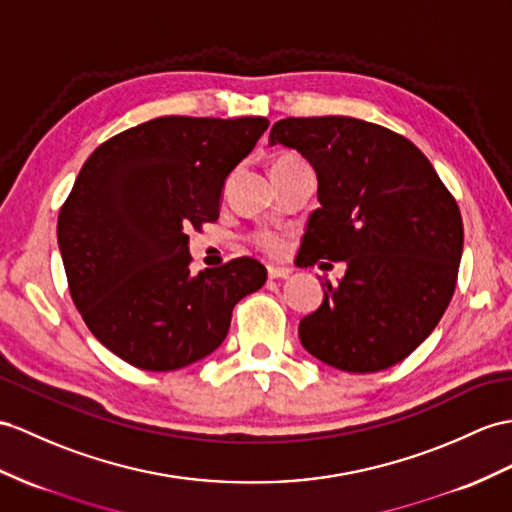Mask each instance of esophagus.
<instances>
[{
    "instance_id": "34e87169",
    "label": "esophagus",
    "mask_w": 512,
    "mask_h": 512,
    "mask_svg": "<svg viewBox=\"0 0 512 512\" xmlns=\"http://www.w3.org/2000/svg\"><path fill=\"white\" fill-rule=\"evenodd\" d=\"M267 273H269L271 280H284V278L291 276V269H289V267H276V265H271V267H267Z\"/></svg>"
}]
</instances>
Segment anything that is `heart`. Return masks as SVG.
<instances>
[{"mask_svg":"<svg viewBox=\"0 0 512 512\" xmlns=\"http://www.w3.org/2000/svg\"><path fill=\"white\" fill-rule=\"evenodd\" d=\"M291 162H299V160L293 156H278L273 160V165H291ZM252 241L258 249H263V252L269 256H280L284 252V236L276 230H258L252 234Z\"/></svg>","mask_w":512,"mask_h":512,"instance_id":"b5f03b06","label":"heart"}]
</instances>
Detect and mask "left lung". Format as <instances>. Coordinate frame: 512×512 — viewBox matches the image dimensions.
Returning <instances> with one entry per match:
<instances>
[{"mask_svg":"<svg viewBox=\"0 0 512 512\" xmlns=\"http://www.w3.org/2000/svg\"><path fill=\"white\" fill-rule=\"evenodd\" d=\"M271 145L297 149L317 171L319 202L299 254L306 267L345 260L339 284L299 321V341L350 373L389 369L441 321L458 280L463 217L417 145L354 117H286Z\"/></svg>","mask_w":512,"mask_h":512,"instance_id":"left-lung-1","label":"left lung"}]
</instances>
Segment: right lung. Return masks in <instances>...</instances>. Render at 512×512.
<instances>
[{
  "label": "right lung",
  "instance_id": "1",
  "mask_svg": "<svg viewBox=\"0 0 512 512\" xmlns=\"http://www.w3.org/2000/svg\"><path fill=\"white\" fill-rule=\"evenodd\" d=\"M267 128L265 117H158L82 165L58 215L69 293L95 339L132 367L173 371L213 354L236 302L265 284L249 256L193 278L189 232L219 219L223 182Z\"/></svg>",
  "mask_w": 512,
  "mask_h": 512
}]
</instances>
